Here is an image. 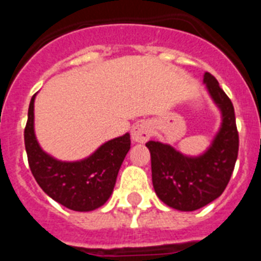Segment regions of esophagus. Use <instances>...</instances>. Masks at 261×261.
<instances>
[{"instance_id": "1", "label": "esophagus", "mask_w": 261, "mask_h": 261, "mask_svg": "<svg viewBox=\"0 0 261 261\" xmlns=\"http://www.w3.org/2000/svg\"><path fill=\"white\" fill-rule=\"evenodd\" d=\"M150 125L145 121L141 123H137L132 128V140L133 142H137V144H144L146 142L149 138H150Z\"/></svg>"}]
</instances>
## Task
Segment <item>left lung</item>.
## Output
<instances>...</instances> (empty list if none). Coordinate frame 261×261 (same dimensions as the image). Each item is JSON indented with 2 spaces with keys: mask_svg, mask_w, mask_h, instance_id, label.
<instances>
[{
  "mask_svg": "<svg viewBox=\"0 0 261 261\" xmlns=\"http://www.w3.org/2000/svg\"><path fill=\"white\" fill-rule=\"evenodd\" d=\"M205 89L221 114V124L211 145L197 155H188L170 144L149 141L151 179L156 196L170 208L192 212L218 199L231 177L239 137L231 100L218 81L205 73Z\"/></svg>",
  "mask_w": 261,
  "mask_h": 261,
  "instance_id": "obj_1",
  "label": "left lung"
}]
</instances>
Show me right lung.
Returning a JSON list of instances; mask_svg holds the SVG:
<instances>
[{
    "mask_svg": "<svg viewBox=\"0 0 261 261\" xmlns=\"http://www.w3.org/2000/svg\"><path fill=\"white\" fill-rule=\"evenodd\" d=\"M36 94L29 107L24 145L31 172L50 199L75 212H91L107 202L126 153L130 135L105 142L93 154L80 161H61L41 149L35 135Z\"/></svg>",
    "mask_w": 261,
    "mask_h": 261,
    "instance_id": "right-lung-1",
    "label": "right lung"
}]
</instances>
